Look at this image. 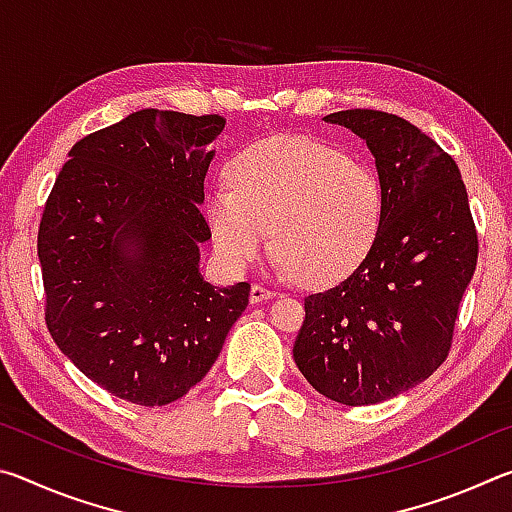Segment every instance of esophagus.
<instances>
[{
    "instance_id": "1",
    "label": "esophagus",
    "mask_w": 512,
    "mask_h": 512,
    "mask_svg": "<svg viewBox=\"0 0 512 512\" xmlns=\"http://www.w3.org/2000/svg\"><path fill=\"white\" fill-rule=\"evenodd\" d=\"M275 296H277L275 291L262 287V284H253V287H250V302H253V305H257V302L273 300Z\"/></svg>"
}]
</instances>
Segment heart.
Masks as SVG:
<instances>
[{
	"mask_svg": "<svg viewBox=\"0 0 512 512\" xmlns=\"http://www.w3.org/2000/svg\"><path fill=\"white\" fill-rule=\"evenodd\" d=\"M230 189L205 198L212 244L230 271L262 255L271 228L277 262L307 284L348 277L375 246L384 194L368 164L311 137H268L228 164Z\"/></svg>",
	"mask_w": 512,
	"mask_h": 512,
	"instance_id": "obj_1",
	"label": "heart"
}]
</instances>
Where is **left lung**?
Masks as SVG:
<instances>
[{
	"label": "left lung",
	"mask_w": 512,
	"mask_h": 512,
	"mask_svg": "<svg viewBox=\"0 0 512 512\" xmlns=\"http://www.w3.org/2000/svg\"><path fill=\"white\" fill-rule=\"evenodd\" d=\"M323 119L366 142L384 214L357 271L305 298L293 359L327 400L366 406L418 386L445 361L479 241L461 171L418 126L363 108Z\"/></svg>",
	"instance_id": "obj_1"
}]
</instances>
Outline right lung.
I'll return each instance as SVG.
<instances>
[{"mask_svg":"<svg viewBox=\"0 0 512 512\" xmlns=\"http://www.w3.org/2000/svg\"><path fill=\"white\" fill-rule=\"evenodd\" d=\"M219 115L137 110L76 142L38 232L47 327L94 384L140 406L201 381L248 305V282L201 275L205 176Z\"/></svg>","mask_w":512,"mask_h":512,"instance_id":"right-lung-1","label":"right lung"}]
</instances>
